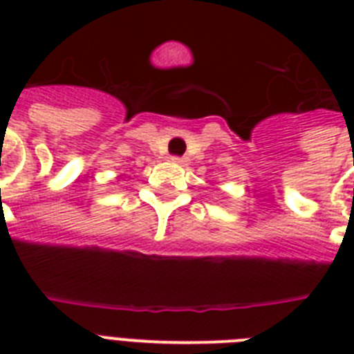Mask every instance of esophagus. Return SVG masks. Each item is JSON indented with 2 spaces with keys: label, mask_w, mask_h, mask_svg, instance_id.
I'll use <instances>...</instances> for the list:
<instances>
[{
  "label": "esophagus",
  "mask_w": 354,
  "mask_h": 354,
  "mask_svg": "<svg viewBox=\"0 0 354 354\" xmlns=\"http://www.w3.org/2000/svg\"><path fill=\"white\" fill-rule=\"evenodd\" d=\"M172 163H176V165H187V158H178V156H174V158H171Z\"/></svg>",
  "instance_id": "34e87169"
}]
</instances>
